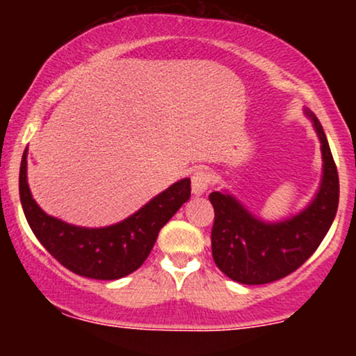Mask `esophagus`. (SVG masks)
<instances>
[{
    "label": "esophagus",
    "mask_w": 356,
    "mask_h": 356,
    "mask_svg": "<svg viewBox=\"0 0 356 356\" xmlns=\"http://www.w3.org/2000/svg\"><path fill=\"white\" fill-rule=\"evenodd\" d=\"M191 182H192V194L202 195L204 192H207V189H209L211 175L207 174L204 169H197L192 172Z\"/></svg>",
    "instance_id": "esophagus-1"
}]
</instances>
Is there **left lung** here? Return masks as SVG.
Instances as JSON below:
<instances>
[{"label": "left lung", "instance_id": "1", "mask_svg": "<svg viewBox=\"0 0 356 356\" xmlns=\"http://www.w3.org/2000/svg\"><path fill=\"white\" fill-rule=\"evenodd\" d=\"M321 144L320 187L305 209L281 220H264L227 191H214L211 232L212 257L218 268L241 284H266L291 275L316 251L332 227L340 199V181L325 130L305 108Z\"/></svg>", "mask_w": 356, "mask_h": 356}]
</instances>
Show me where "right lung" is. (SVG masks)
I'll use <instances>...</instances> for the list:
<instances>
[{
	"label": "right lung",
	"mask_w": 356,
	"mask_h": 356,
	"mask_svg": "<svg viewBox=\"0 0 356 356\" xmlns=\"http://www.w3.org/2000/svg\"><path fill=\"white\" fill-rule=\"evenodd\" d=\"M24 150L19 167V201L36 239L75 275L92 280H120L144 264L159 231L191 197V179H181L150 199L129 218L104 227H81L47 214L28 186Z\"/></svg>",
	"instance_id": "add662e5"
}]
</instances>
